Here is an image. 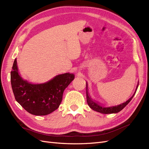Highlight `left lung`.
<instances>
[{
    "mask_svg": "<svg viewBox=\"0 0 149 149\" xmlns=\"http://www.w3.org/2000/svg\"><path fill=\"white\" fill-rule=\"evenodd\" d=\"M138 86H139V83L137 86L136 89V91H135V93H134L133 96L130 99H129V100L127 101H125L124 103H122V104H120L118 105V106L105 107L101 106L100 104H99L98 102H96V101H93L92 99L91 98V97H90V96L89 95V94H88V83H86V99H87L88 104L90 107L93 110L100 112V113H102V114H107L118 113V112H120L121 110H123L124 108L128 104L129 102L132 100V97H134V96L135 95V94H136V91H137V88H138Z\"/></svg>",
    "mask_w": 149,
    "mask_h": 149,
    "instance_id": "1",
    "label": "left lung"
}]
</instances>
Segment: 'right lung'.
Returning a JSON list of instances; mask_svg holds the SVG:
<instances>
[{
  "instance_id": "obj_1",
  "label": "right lung",
  "mask_w": 149,
  "mask_h": 149,
  "mask_svg": "<svg viewBox=\"0 0 149 149\" xmlns=\"http://www.w3.org/2000/svg\"><path fill=\"white\" fill-rule=\"evenodd\" d=\"M74 78L73 74L66 73L57 75L47 83L31 84L19 74L16 59L10 73L16 101L28 112L35 116H45L57 109L65 89Z\"/></svg>"
}]
</instances>
